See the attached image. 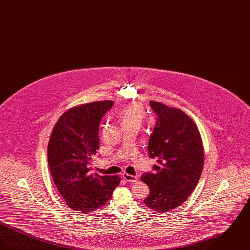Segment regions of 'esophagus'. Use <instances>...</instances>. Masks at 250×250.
I'll return each mask as SVG.
<instances>
[{
  "instance_id": "obj_1",
  "label": "esophagus",
  "mask_w": 250,
  "mask_h": 250,
  "mask_svg": "<svg viewBox=\"0 0 250 250\" xmlns=\"http://www.w3.org/2000/svg\"><path fill=\"white\" fill-rule=\"evenodd\" d=\"M123 178L125 179L126 182H130V183H135V182L138 181L137 176H133V175H130L128 173H124Z\"/></svg>"
}]
</instances>
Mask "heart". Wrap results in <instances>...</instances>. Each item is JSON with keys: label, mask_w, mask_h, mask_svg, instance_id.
<instances>
[{"label": "heart", "mask_w": 250, "mask_h": 250, "mask_svg": "<svg viewBox=\"0 0 250 250\" xmlns=\"http://www.w3.org/2000/svg\"><path fill=\"white\" fill-rule=\"evenodd\" d=\"M145 116V109L139 104L128 105L123 107L117 115L122 126L135 125L137 127H140L142 125Z\"/></svg>", "instance_id": "heart-1"}]
</instances>
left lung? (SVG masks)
Listing matches in <instances>:
<instances>
[{
    "instance_id": "obj_1",
    "label": "left lung",
    "mask_w": 250,
    "mask_h": 250,
    "mask_svg": "<svg viewBox=\"0 0 250 250\" xmlns=\"http://www.w3.org/2000/svg\"><path fill=\"white\" fill-rule=\"evenodd\" d=\"M150 106L157 121L148 152L158 166H154L155 173L141 178L150 189L144 203L166 213L181 206L196 188L204 163L203 146L197 125L187 113L161 102L150 101Z\"/></svg>"
}]
</instances>
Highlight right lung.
Instances as JSON below:
<instances>
[{
    "label": "right lung",
    "instance_id": "add662e5",
    "mask_svg": "<svg viewBox=\"0 0 250 250\" xmlns=\"http://www.w3.org/2000/svg\"><path fill=\"white\" fill-rule=\"evenodd\" d=\"M112 105L105 100L67 109L49 137L48 167L55 186L66 205L83 214L105 205L121 181L118 175L94 174L90 167L99 148L100 121Z\"/></svg>",
    "mask_w": 250,
    "mask_h": 250
}]
</instances>
